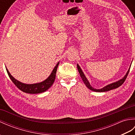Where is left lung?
Returning a JSON list of instances; mask_svg holds the SVG:
<instances>
[{"label": "left lung", "mask_w": 135, "mask_h": 135, "mask_svg": "<svg viewBox=\"0 0 135 135\" xmlns=\"http://www.w3.org/2000/svg\"><path fill=\"white\" fill-rule=\"evenodd\" d=\"M131 65H130V67H131ZM77 68H78V70L79 71L80 76H81L82 81H84L85 85L88 88V89H89L90 90L94 91H97V92H103V91H109V90H112V89H116L117 88L119 87L120 86H121L123 84H124V82H125L126 78H127V77L128 74H129V70H130V68H129L127 73L126 74V75L124 76V77L122 79L119 80V81H118L117 82L112 83V84H110L107 86H105L103 87L102 89H96L93 88L90 85L89 82V81H88V80L86 78V76L84 75V73H83L82 70H81V67H79V65L78 64H77Z\"/></svg>", "instance_id": "8db88e82"}]
</instances>
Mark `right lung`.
<instances>
[{
  "label": "right lung",
  "instance_id": "obj_1",
  "mask_svg": "<svg viewBox=\"0 0 135 135\" xmlns=\"http://www.w3.org/2000/svg\"><path fill=\"white\" fill-rule=\"evenodd\" d=\"M59 64V62L56 64L50 76H49L45 80V81L43 82L34 84H24V83H22L21 82L17 81V79H16L11 75L9 71L7 69V68L6 67V68L7 73L8 76H9L10 79L14 83V84L20 90H21V91L27 93L37 94L44 92V91H46L48 89H49L51 86H52L54 80H55L56 78V74Z\"/></svg>",
  "mask_w": 135,
  "mask_h": 135
}]
</instances>
